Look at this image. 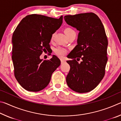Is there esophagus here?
I'll return each instance as SVG.
<instances>
[{
	"instance_id": "1",
	"label": "esophagus",
	"mask_w": 121,
	"mask_h": 121,
	"mask_svg": "<svg viewBox=\"0 0 121 121\" xmlns=\"http://www.w3.org/2000/svg\"><path fill=\"white\" fill-rule=\"evenodd\" d=\"M60 60H61V64H63V63H64L65 62V60L63 58H61L60 59Z\"/></svg>"
}]
</instances>
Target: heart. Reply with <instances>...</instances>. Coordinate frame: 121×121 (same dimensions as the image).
<instances>
[{
    "instance_id": "1",
    "label": "heart",
    "mask_w": 121,
    "mask_h": 121,
    "mask_svg": "<svg viewBox=\"0 0 121 121\" xmlns=\"http://www.w3.org/2000/svg\"><path fill=\"white\" fill-rule=\"evenodd\" d=\"M75 32L74 30L70 28H67L65 30V32L66 35L71 33V32ZM53 37H54V34H53L52 36H51V40H52L53 39ZM54 52L57 55H58V56H62L66 54L67 53V49H65V48H63L62 47H58V48H55Z\"/></svg>"
}]
</instances>
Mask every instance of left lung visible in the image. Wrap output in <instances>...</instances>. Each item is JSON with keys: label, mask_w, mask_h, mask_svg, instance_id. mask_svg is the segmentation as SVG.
Returning a JSON list of instances; mask_svg holds the SVG:
<instances>
[{"label": "left lung", "mask_w": 121, "mask_h": 121, "mask_svg": "<svg viewBox=\"0 0 121 121\" xmlns=\"http://www.w3.org/2000/svg\"><path fill=\"white\" fill-rule=\"evenodd\" d=\"M66 23L79 31L77 45L67 56L70 69L66 77L68 86L86 93L97 86L105 74L108 39L99 17L93 13L65 15ZM82 60L79 64L75 58Z\"/></svg>", "instance_id": "8db88e82"}]
</instances>
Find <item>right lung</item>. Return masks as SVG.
Instances as JSON below:
<instances>
[{"label":"right lung","mask_w":121,"mask_h":121,"mask_svg":"<svg viewBox=\"0 0 121 121\" xmlns=\"http://www.w3.org/2000/svg\"><path fill=\"white\" fill-rule=\"evenodd\" d=\"M63 16L55 19L30 14L21 20L12 37V60L15 78L28 91L38 92L49 84L52 73L60 65L58 57L40 59L50 50L51 36L60 27ZM51 55V54H50Z\"/></svg>","instance_id":"add662e5"}]
</instances>
